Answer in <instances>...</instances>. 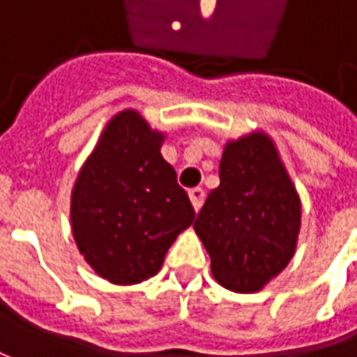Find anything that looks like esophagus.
Segmentation results:
<instances>
[{"label":"esophagus","mask_w":357,"mask_h":357,"mask_svg":"<svg viewBox=\"0 0 357 357\" xmlns=\"http://www.w3.org/2000/svg\"><path fill=\"white\" fill-rule=\"evenodd\" d=\"M188 197H190V202H192L195 211L199 213L202 202H204V190H202V188H190V190H188Z\"/></svg>","instance_id":"34e87169"}]
</instances>
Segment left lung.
<instances>
[{"label":"left lung","instance_id":"8db88e82","mask_svg":"<svg viewBox=\"0 0 357 357\" xmlns=\"http://www.w3.org/2000/svg\"><path fill=\"white\" fill-rule=\"evenodd\" d=\"M195 232L211 256L214 280L252 294L278 276L296 252L300 197L266 132L230 141Z\"/></svg>","mask_w":357,"mask_h":357}]
</instances>
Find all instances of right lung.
<instances>
[{
  "label": "right lung",
  "mask_w": 357,
  "mask_h": 357,
  "mask_svg": "<svg viewBox=\"0 0 357 357\" xmlns=\"http://www.w3.org/2000/svg\"><path fill=\"white\" fill-rule=\"evenodd\" d=\"M165 135L137 111L111 119L71 192V228L89 266L113 284L155 276L195 208L160 155Z\"/></svg>",
  "instance_id": "right-lung-1"
}]
</instances>
